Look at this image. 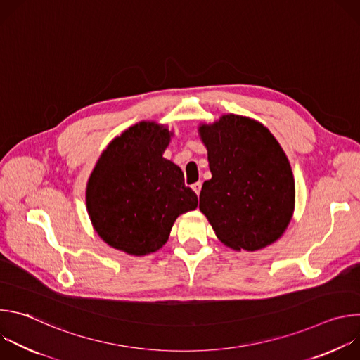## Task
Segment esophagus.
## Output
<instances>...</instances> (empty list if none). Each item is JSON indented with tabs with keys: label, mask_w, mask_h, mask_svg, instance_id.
Masks as SVG:
<instances>
[{
	"label": "esophagus",
	"mask_w": 360,
	"mask_h": 360,
	"mask_svg": "<svg viewBox=\"0 0 360 360\" xmlns=\"http://www.w3.org/2000/svg\"><path fill=\"white\" fill-rule=\"evenodd\" d=\"M200 188H202V184H200V182H195V184L192 185V189L195 191V193H196V195H199V192H200Z\"/></svg>",
	"instance_id": "1"
}]
</instances>
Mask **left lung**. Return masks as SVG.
Returning a JSON list of instances; mask_svg holds the SVG:
<instances>
[{
    "label": "left lung",
    "mask_w": 360,
    "mask_h": 360,
    "mask_svg": "<svg viewBox=\"0 0 360 360\" xmlns=\"http://www.w3.org/2000/svg\"><path fill=\"white\" fill-rule=\"evenodd\" d=\"M199 132L212 172L199 210L217 236L235 250L275 242L295 208L293 174L279 142L262 124L233 114Z\"/></svg>",
    "instance_id": "obj_1"
}]
</instances>
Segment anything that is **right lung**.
<instances>
[{
	"instance_id": "obj_1",
	"label": "right lung",
	"mask_w": 360,
	"mask_h": 360,
	"mask_svg": "<svg viewBox=\"0 0 360 360\" xmlns=\"http://www.w3.org/2000/svg\"><path fill=\"white\" fill-rule=\"evenodd\" d=\"M169 136L164 127L141 122L102 152L88 181L86 208L110 246L136 256L155 252L178 215L198 207L181 168L162 157Z\"/></svg>"
}]
</instances>
